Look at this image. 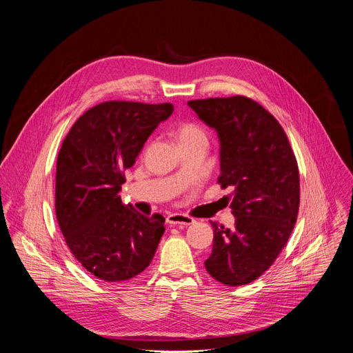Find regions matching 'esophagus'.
I'll return each mask as SVG.
<instances>
[{
    "mask_svg": "<svg viewBox=\"0 0 353 353\" xmlns=\"http://www.w3.org/2000/svg\"><path fill=\"white\" fill-rule=\"evenodd\" d=\"M165 221L169 225H179V226H189L194 223V219L188 216V214H181V213H172L165 217Z\"/></svg>",
    "mask_w": 353,
    "mask_h": 353,
    "instance_id": "esophagus-1",
    "label": "esophagus"
}]
</instances>
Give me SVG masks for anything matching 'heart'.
I'll list each match as a JSON object with an SVG mask.
<instances>
[{
  "label": "heart",
  "mask_w": 353,
  "mask_h": 353,
  "mask_svg": "<svg viewBox=\"0 0 353 353\" xmlns=\"http://www.w3.org/2000/svg\"><path fill=\"white\" fill-rule=\"evenodd\" d=\"M177 143L180 145L188 144V143H193L197 140H206V133L199 124L196 123H183L180 125H177L173 132Z\"/></svg>",
  "instance_id": "b5f03b06"
}]
</instances>
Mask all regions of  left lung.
Segmentation results:
<instances>
[{
  "instance_id": "obj_1",
  "label": "left lung",
  "mask_w": 353,
  "mask_h": 353,
  "mask_svg": "<svg viewBox=\"0 0 353 353\" xmlns=\"http://www.w3.org/2000/svg\"><path fill=\"white\" fill-rule=\"evenodd\" d=\"M220 140L221 189L234 228L213 226V250L205 262L228 286L261 277L281 254L298 219L299 169L285 130L266 108L245 96L188 103Z\"/></svg>"
}]
</instances>
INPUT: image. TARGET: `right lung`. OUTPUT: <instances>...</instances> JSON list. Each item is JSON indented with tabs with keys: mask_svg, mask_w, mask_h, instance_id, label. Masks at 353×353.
I'll return each mask as SVG.
<instances>
[{
	"mask_svg": "<svg viewBox=\"0 0 353 353\" xmlns=\"http://www.w3.org/2000/svg\"><path fill=\"white\" fill-rule=\"evenodd\" d=\"M173 104L104 101L72 124L57 157L55 216L79 263L105 282L141 273L164 233V217H147L120 197L130 169Z\"/></svg>",
	"mask_w": 353,
	"mask_h": 353,
	"instance_id": "obj_1",
	"label": "right lung"
}]
</instances>
